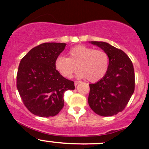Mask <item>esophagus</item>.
Here are the masks:
<instances>
[{"label":"esophagus","mask_w":149,"mask_h":149,"mask_svg":"<svg viewBox=\"0 0 149 149\" xmlns=\"http://www.w3.org/2000/svg\"><path fill=\"white\" fill-rule=\"evenodd\" d=\"M79 84H80V82H79V81H76L74 82V85H75V86H78V85H79Z\"/></svg>","instance_id":"1"}]
</instances>
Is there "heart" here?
<instances>
[{"instance_id":"obj_1","label":"heart","mask_w":149,"mask_h":149,"mask_svg":"<svg viewBox=\"0 0 149 149\" xmlns=\"http://www.w3.org/2000/svg\"><path fill=\"white\" fill-rule=\"evenodd\" d=\"M68 58L59 56L55 59V69L65 78H70L79 70L78 76L90 82H97L106 75L109 68V56L103 49L86 45H77L70 49Z\"/></svg>"}]
</instances>
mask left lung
I'll list each match as a JSON object with an SVG mask.
<instances>
[{
  "label": "left lung",
  "mask_w": 149,
  "mask_h": 149,
  "mask_svg": "<svg viewBox=\"0 0 149 149\" xmlns=\"http://www.w3.org/2000/svg\"><path fill=\"white\" fill-rule=\"evenodd\" d=\"M104 50L109 56V68L97 82L90 84L88 102L91 109L100 116L108 117L122 112L135 89L133 63L121 49L105 42H89Z\"/></svg>",
  "instance_id": "left-lung-1"
}]
</instances>
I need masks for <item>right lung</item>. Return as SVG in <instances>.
<instances>
[{
  "instance_id": "1",
  "label": "right lung",
  "mask_w": 149,
  "mask_h": 149,
  "mask_svg": "<svg viewBox=\"0 0 149 149\" xmlns=\"http://www.w3.org/2000/svg\"><path fill=\"white\" fill-rule=\"evenodd\" d=\"M65 43L46 42L32 48L21 61L16 86L29 110L40 117H53L64 106L67 90L75 88L55 69V61L64 50Z\"/></svg>"
}]
</instances>
